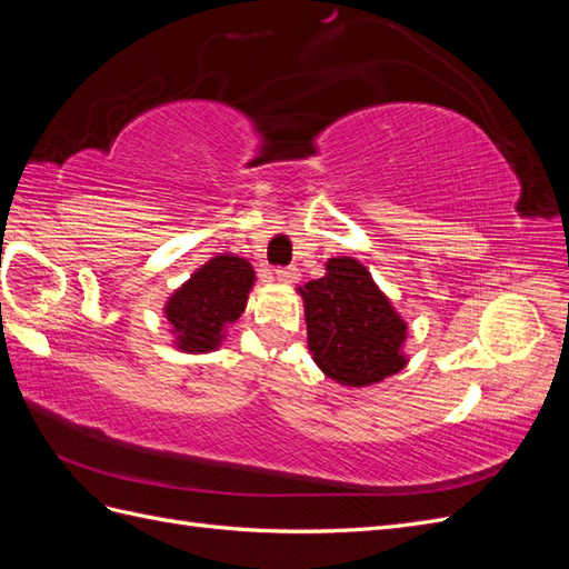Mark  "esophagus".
<instances>
[{
	"instance_id": "1",
	"label": "esophagus",
	"mask_w": 569,
	"mask_h": 569,
	"mask_svg": "<svg viewBox=\"0 0 569 569\" xmlns=\"http://www.w3.org/2000/svg\"><path fill=\"white\" fill-rule=\"evenodd\" d=\"M274 278H278V282H284V284H291L299 280V268H278L274 270Z\"/></svg>"
}]
</instances>
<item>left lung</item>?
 I'll return each mask as SVG.
<instances>
[{"mask_svg":"<svg viewBox=\"0 0 569 569\" xmlns=\"http://www.w3.org/2000/svg\"><path fill=\"white\" fill-rule=\"evenodd\" d=\"M297 291L303 299L308 351L325 377L363 389L408 366V322L356 258H327L322 278Z\"/></svg>","mask_w":569,"mask_h":569,"instance_id":"left-lung-1","label":"left lung"}]
</instances>
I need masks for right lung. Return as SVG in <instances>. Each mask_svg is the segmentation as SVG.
<instances>
[{"mask_svg": "<svg viewBox=\"0 0 569 569\" xmlns=\"http://www.w3.org/2000/svg\"><path fill=\"white\" fill-rule=\"evenodd\" d=\"M256 270L234 253H216L184 280L163 306L173 347L182 353H211L242 318Z\"/></svg>", "mask_w": 569, "mask_h": 569, "instance_id": "1", "label": "right lung"}]
</instances>
